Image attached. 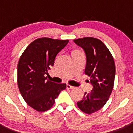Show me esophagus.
<instances>
[{
  "instance_id": "esophagus-1",
  "label": "esophagus",
  "mask_w": 133,
  "mask_h": 133,
  "mask_svg": "<svg viewBox=\"0 0 133 133\" xmlns=\"http://www.w3.org/2000/svg\"><path fill=\"white\" fill-rule=\"evenodd\" d=\"M66 88H67V89H74L75 88V87H73V86H71V85H69V84H67L66 85Z\"/></svg>"
}]
</instances>
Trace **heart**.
I'll return each instance as SVG.
<instances>
[{
  "mask_svg": "<svg viewBox=\"0 0 133 133\" xmlns=\"http://www.w3.org/2000/svg\"><path fill=\"white\" fill-rule=\"evenodd\" d=\"M75 51H73V52H75Z\"/></svg>",
  "mask_w": 133,
  "mask_h": 133,
  "instance_id": "1",
  "label": "heart"
}]
</instances>
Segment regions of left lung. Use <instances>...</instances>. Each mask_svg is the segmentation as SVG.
Returning a JSON list of instances; mask_svg holds the SVG:
<instances>
[{
    "instance_id": "1",
    "label": "left lung",
    "mask_w": 133,
    "mask_h": 133,
    "mask_svg": "<svg viewBox=\"0 0 133 133\" xmlns=\"http://www.w3.org/2000/svg\"><path fill=\"white\" fill-rule=\"evenodd\" d=\"M74 42L85 51V73L90 76L93 87L91 92H85L77 105L82 112L91 114L105 105L112 92L116 71L115 62L108 48L100 40L84 37L75 39Z\"/></svg>"
}]
</instances>
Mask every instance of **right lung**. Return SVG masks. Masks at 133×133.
Masks as SVG:
<instances>
[{
  "instance_id": "right-lung-1",
  "label": "right lung",
  "mask_w": 133,
  "mask_h": 133,
  "mask_svg": "<svg viewBox=\"0 0 133 133\" xmlns=\"http://www.w3.org/2000/svg\"><path fill=\"white\" fill-rule=\"evenodd\" d=\"M69 40L39 38L32 42L21 55L17 65V84L25 102L37 111H48L55 104L65 84L47 80L45 75L54 65L59 52Z\"/></svg>"
}]
</instances>
